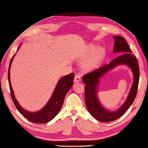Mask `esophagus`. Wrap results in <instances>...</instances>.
I'll list each match as a JSON object with an SVG mask.
<instances>
[{"instance_id": "esophagus-1", "label": "esophagus", "mask_w": 148, "mask_h": 148, "mask_svg": "<svg viewBox=\"0 0 148 148\" xmlns=\"http://www.w3.org/2000/svg\"><path fill=\"white\" fill-rule=\"evenodd\" d=\"M80 81H81V76H80V75H79V74L76 75L75 77L74 78V82H79Z\"/></svg>"}]
</instances>
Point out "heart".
<instances>
[{
    "label": "heart",
    "instance_id": "heart-1",
    "mask_svg": "<svg viewBox=\"0 0 148 148\" xmlns=\"http://www.w3.org/2000/svg\"><path fill=\"white\" fill-rule=\"evenodd\" d=\"M97 50V47L94 45H91L89 47L88 55H90ZM105 51L102 48L99 49L96 52L84 62L83 64V69L85 70H93L97 69L101 64L105 58Z\"/></svg>",
    "mask_w": 148,
    "mask_h": 148
}]
</instances>
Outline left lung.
I'll list each match as a JSON object with an SVG mask.
<instances>
[{
    "instance_id": "left-lung-1",
    "label": "left lung",
    "mask_w": 148,
    "mask_h": 148,
    "mask_svg": "<svg viewBox=\"0 0 148 148\" xmlns=\"http://www.w3.org/2000/svg\"><path fill=\"white\" fill-rule=\"evenodd\" d=\"M113 38V51L114 53H120L121 55L108 65H103L83 77V81L86 85L85 100L87 110L94 118L103 123L114 121L125 113L136 97L139 79V70L136 58L131 53L132 52L126 40L119 36H114ZM121 64L127 66L132 71L134 83L126 101L116 111L112 112L106 110L99 101L97 95L98 85L100 79L104 75L116 66Z\"/></svg>"
}]
</instances>
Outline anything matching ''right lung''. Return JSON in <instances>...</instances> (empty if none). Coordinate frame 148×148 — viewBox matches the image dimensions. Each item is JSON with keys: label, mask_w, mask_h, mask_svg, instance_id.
I'll use <instances>...</instances> for the list:
<instances>
[{"label": "right lung", "mask_w": 148, "mask_h": 148, "mask_svg": "<svg viewBox=\"0 0 148 148\" xmlns=\"http://www.w3.org/2000/svg\"><path fill=\"white\" fill-rule=\"evenodd\" d=\"M20 46L18 47V49L20 48ZM15 55V54L13 55L10 62L9 71H8V79H9V84L10 90L11 97L12 99V101L15 107L17 108L18 111L23 116L31 122L38 124H43L50 121L59 113V111L60 110L63 105V102H64V99L65 98L66 93L73 85L74 73H72L69 75H67L60 79L57 85H56L55 88L52 95H51L50 99L47 103L46 105L40 110L35 111V112H31V111L24 110L19 105V103L15 97L12 87L11 85L10 69L11 66V63L13 61Z\"/></svg>", "instance_id": "obj_1"}]
</instances>
